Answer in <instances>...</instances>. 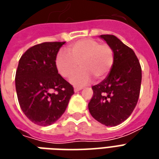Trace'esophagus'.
Returning <instances> with one entry per match:
<instances>
[{"instance_id":"obj_1","label":"esophagus","mask_w":159,"mask_h":159,"mask_svg":"<svg viewBox=\"0 0 159 159\" xmlns=\"http://www.w3.org/2000/svg\"><path fill=\"white\" fill-rule=\"evenodd\" d=\"M83 89V88H79V87H75V89H74V91L75 92H78V91H80V90Z\"/></svg>"}]
</instances>
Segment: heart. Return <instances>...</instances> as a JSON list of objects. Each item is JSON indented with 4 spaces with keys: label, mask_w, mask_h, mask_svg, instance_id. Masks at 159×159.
<instances>
[{
    "label": "heart",
    "mask_w": 159,
    "mask_h": 159,
    "mask_svg": "<svg viewBox=\"0 0 159 159\" xmlns=\"http://www.w3.org/2000/svg\"><path fill=\"white\" fill-rule=\"evenodd\" d=\"M69 53L59 51L55 58L56 68L66 78L72 76L71 83L82 86L89 83L93 77L102 80L109 74L114 64V52L107 44L93 39H83L70 46Z\"/></svg>",
    "instance_id": "obj_1"
}]
</instances>
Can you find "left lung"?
I'll return each instance as SVG.
<instances>
[{
    "mask_svg": "<svg viewBox=\"0 0 159 159\" xmlns=\"http://www.w3.org/2000/svg\"><path fill=\"white\" fill-rule=\"evenodd\" d=\"M114 52L110 73L92 87L93 94L89 103L92 117L106 126H117L129 117L139 99L141 67L132 49L113 35H101Z\"/></svg>",
    "mask_w": 159,
    "mask_h": 159,
    "instance_id": "obj_1",
    "label": "left lung"
}]
</instances>
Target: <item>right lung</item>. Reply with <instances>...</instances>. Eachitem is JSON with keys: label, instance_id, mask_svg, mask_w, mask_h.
I'll use <instances>...</instances> for the list:
<instances>
[{"label": "right lung", "instance_id": "add662e5", "mask_svg": "<svg viewBox=\"0 0 159 159\" xmlns=\"http://www.w3.org/2000/svg\"><path fill=\"white\" fill-rule=\"evenodd\" d=\"M66 42H42L30 48L19 59L15 86L19 106L40 126L55 123L66 109L74 89L58 73L55 58Z\"/></svg>", "mask_w": 159, "mask_h": 159}]
</instances>
